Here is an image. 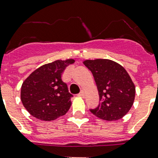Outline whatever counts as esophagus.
I'll return each mask as SVG.
<instances>
[{"instance_id":"obj_1","label":"esophagus","mask_w":158,"mask_h":158,"mask_svg":"<svg viewBox=\"0 0 158 158\" xmlns=\"http://www.w3.org/2000/svg\"><path fill=\"white\" fill-rule=\"evenodd\" d=\"M78 96L82 97V98H84V91H81V92H80V93H79V94H78Z\"/></svg>"}]
</instances>
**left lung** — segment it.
Returning a JSON list of instances; mask_svg holds the SVG:
<instances>
[{"instance_id": "obj_1", "label": "left lung", "mask_w": 158, "mask_h": 158, "mask_svg": "<svg viewBox=\"0 0 158 158\" xmlns=\"http://www.w3.org/2000/svg\"><path fill=\"white\" fill-rule=\"evenodd\" d=\"M84 64L93 73L100 100L98 106L90 111L106 121L125 116L135 98V84L125 68L108 59L86 60Z\"/></svg>"}]
</instances>
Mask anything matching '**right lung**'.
Returning a JSON list of instances; mask_svg holds the SVG:
<instances>
[{
    "instance_id": "right-lung-1",
    "label": "right lung",
    "mask_w": 158,
    "mask_h": 158,
    "mask_svg": "<svg viewBox=\"0 0 158 158\" xmlns=\"http://www.w3.org/2000/svg\"><path fill=\"white\" fill-rule=\"evenodd\" d=\"M74 60H57L35 69L23 81L20 98L23 106L38 120L51 121L66 114L73 95L61 75Z\"/></svg>"
}]
</instances>
